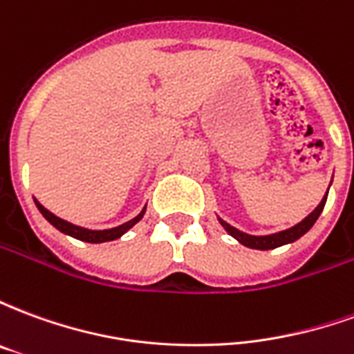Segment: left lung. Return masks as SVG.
Listing matches in <instances>:
<instances>
[{"label":"left lung","instance_id":"8db88e82","mask_svg":"<svg viewBox=\"0 0 354 354\" xmlns=\"http://www.w3.org/2000/svg\"><path fill=\"white\" fill-rule=\"evenodd\" d=\"M330 189V187H328ZM328 199V192L326 195L322 197V201L319 203V207L313 210L311 214L305 216L304 220L296 225H292L288 230L279 231V233H273V235H248V233H243V231H239L237 227H233L227 222H223L222 218H218V222L222 223V227L227 233H230L231 237L237 239L241 245L248 246V248H254V250H271V248H279L282 245H290V243H294L299 237H304L307 231L311 230L315 222L319 220L320 212L324 210V205H326Z\"/></svg>","mask_w":354,"mask_h":354}]
</instances>
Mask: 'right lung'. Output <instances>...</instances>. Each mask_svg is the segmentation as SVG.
<instances>
[{
	"mask_svg": "<svg viewBox=\"0 0 354 354\" xmlns=\"http://www.w3.org/2000/svg\"><path fill=\"white\" fill-rule=\"evenodd\" d=\"M35 207L39 208V212L43 214V218H45L50 225H55L58 231H62L64 235H70V237L73 239L85 241V243H108V241H115V239H119L121 235H124L127 231L131 230L132 225H136V223L144 218V214H146V207H144L138 216H134L132 220L121 223V225H117V227H111V230H87V227H80V225H75V223L66 222L62 218L55 216L50 210H47V208L43 207L39 201H35Z\"/></svg>",
	"mask_w": 354,
	"mask_h": 354,
	"instance_id": "add662e5",
	"label": "right lung"
}]
</instances>
